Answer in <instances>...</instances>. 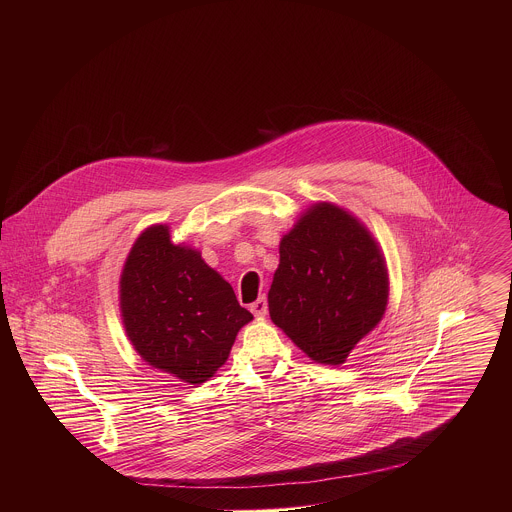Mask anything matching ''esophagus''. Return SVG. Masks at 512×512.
Instances as JSON below:
<instances>
[{
  "mask_svg": "<svg viewBox=\"0 0 512 512\" xmlns=\"http://www.w3.org/2000/svg\"><path fill=\"white\" fill-rule=\"evenodd\" d=\"M249 309H251V313H253L255 317H265L268 313L267 297H265V295L259 297L255 303L249 305Z\"/></svg>",
  "mask_w": 512,
  "mask_h": 512,
  "instance_id": "34e87169",
  "label": "esophagus"
}]
</instances>
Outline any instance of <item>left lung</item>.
<instances>
[{"mask_svg":"<svg viewBox=\"0 0 512 512\" xmlns=\"http://www.w3.org/2000/svg\"><path fill=\"white\" fill-rule=\"evenodd\" d=\"M386 305L384 257L355 217L318 203L282 238L268 311L313 361L343 363Z\"/></svg>","mask_w":512,"mask_h":512,"instance_id":"8db88e82","label":"left lung"}]
</instances>
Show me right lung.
<instances>
[{
	"label": "right lung",
	"instance_id": "right-lung-1",
	"mask_svg": "<svg viewBox=\"0 0 512 512\" xmlns=\"http://www.w3.org/2000/svg\"><path fill=\"white\" fill-rule=\"evenodd\" d=\"M126 334L142 359L188 384H203L226 363L240 328L253 315L201 255L151 226L122 268Z\"/></svg>",
	"mask_w": 512,
	"mask_h": 512
}]
</instances>
